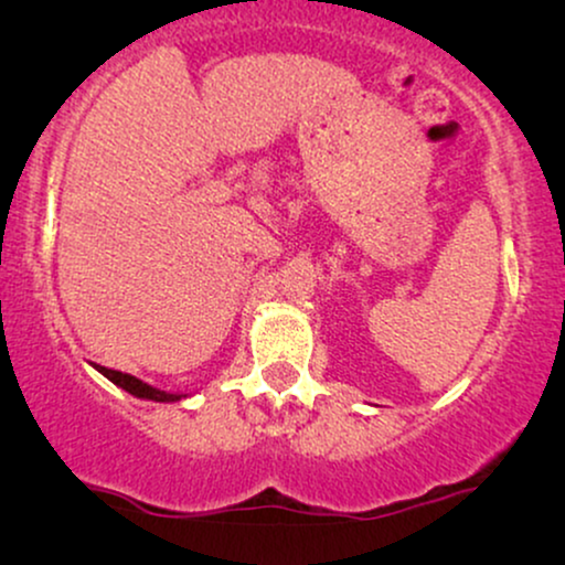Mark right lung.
Instances as JSON below:
<instances>
[{
	"label": "right lung",
	"mask_w": 565,
	"mask_h": 565,
	"mask_svg": "<svg viewBox=\"0 0 565 565\" xmlns=\"http://www.w3.org/2000/svg\"><path fill=\"white\" fill-rule=\"evenodd\" d=\"M102 376L110 379L115 386H120V390H126L128 394H134V397L139 399H152V403H179V399H186L192 397V394L186 392H162L158 386L141 382V379L131 376V373H124V371H113V369H105V365H94Z\"/></svg>",
	"instance_id": "1"
}]
</instances>
